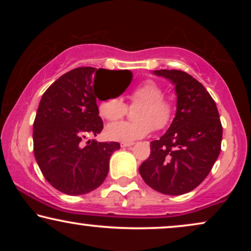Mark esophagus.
Instances as JSON below:
<instances>
[{"mask_svg":"<svg viewBox=\"0 0 251 251\" xmlns=\"http://www.w3.org/2000/svg\"><path fill=\"white\" fill-rule=\"evenodd\" d=\"M132 145H133V143H121V147H123V149H125V147H130Z\"/></svg>","mask_w":251,"mask_h":251,"instance_id":"obj_1","label":"esophagus"}]
</instances>
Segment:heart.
I'll return each mask as SVG.
<instances>
[{"instance_id": "obj_1", "label": "heart", "mask_w": 251, "mask_h": 251, "mask_svg": "<svg viewBox=\"0 0 251 251\" xmlns=\"http://www.w3.org/2000/svg\"><path fill=\"white\" fill-rule=\"evenodd\" d=\"M131 105H140L137 108V121L112 123L105 130L108 139L130 143L149 135L153 128L162 130L174 119L173 101L163 97V89L155 81L147 80L137 85L130 94ZM128 107L120 97H108L99 102L98 112L107 121H118L126 114Z\"/></svg>"}]
</instances>
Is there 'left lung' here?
<instances>
[{
  "label": "left lung",
  "instance_id": "1",
  "mask_svg": "<svg viewBox=\"0 0 251 251\" xmlns=\"http://www.w3.org/2000/svg\"><path fill=\"white\" fill-rule=\"evenodd\" d=\"M153 73L173 82L177 111L168 131L151 142V154L139 174L160 193L185 194L204 180L221 153L219 113L210 94L190 74L177 70Z\"/></svg>",
  "mask_w": 251,
  "mask_h": 251
}]
</instances>
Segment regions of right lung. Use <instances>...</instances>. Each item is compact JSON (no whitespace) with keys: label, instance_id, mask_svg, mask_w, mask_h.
Wrapping results in <instances>:
<instances>
[{"label":"right lung","instance_id":"right-lung-1","mask_svg":"<svg viewBox=\"0 0 251 251\" xmlns=\"http://www.w3.org/2000/svg\"><path fill=\"white\" fill-rule=\"evenodd\" d=\"M101 75L126 77L123 90L132 78L126 70L74 68L47 89L37 108L34 155L44 178L65 194L81 195L100 186L108 174L111 155L120 149L116 142H85L104 128L96 91Z\"/></svg>","mask_w":251,"mask_h":251}]
</instances>
